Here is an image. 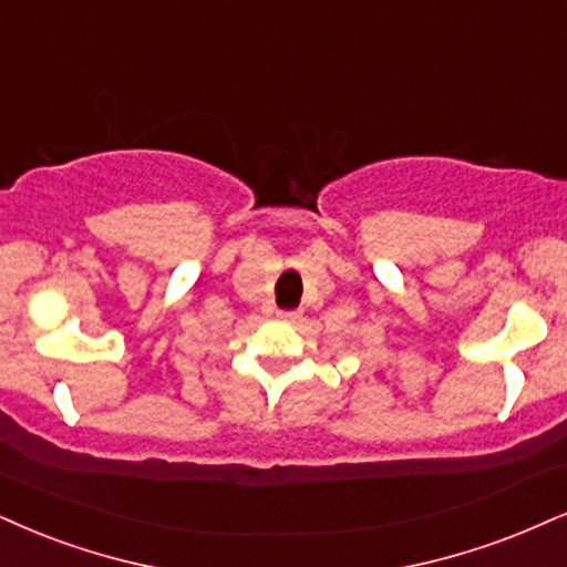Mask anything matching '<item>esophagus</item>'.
<instances>
[{
    "mask_svg": "<svg viewBox=\"0 0 567 567\" xmlns=\"http://www.w3.org/2000/svg\"><path fill=\"white\" fill-rule=\"evenodd\" d=\"M278 318H284V320H297V318H302V312H299V310H281V312H278Z\"/></svg>",
    "mask_w": 567,
    "mask_h": 567,
    "instance_id": "1",
    "label": "esophagus"
}]
</instances>
